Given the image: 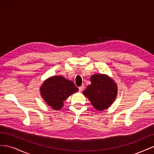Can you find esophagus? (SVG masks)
<instances>
[{
	"instance_id": "1",
	"label": "esophagus",
	"mask_w": 154,
	"mask_h": 154,
	"mask_svg": "<svg viewBox=\"0 0 154 154\" xmlns=\"http://www.w3.org/2000/svg\"><path fill=\"white\" fill-rule=\"evenodd\" d=\"M84 85H82V86H80V87H79V91L80 92H82L83 90V88H84Z\"/></svg>"
}]
</instances>
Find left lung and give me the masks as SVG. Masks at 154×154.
<instances>
[{"instance_id":"obj_1","label":"left lung","mask_w":154,"mask_h":154,"mask_svg":"<svg viewBox=\"0 0 154 154\" xmlns=\"http://www.w3.org/2000/svg\"><path fill=\"white\" fill-rule=\"evenodd\" d=\"M91 84L83 91L94 108L103 110L113 103L117 96V86L114 80L104 74H94L91 77Z\"/></svg>"}]
</instances>
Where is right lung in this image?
Here are the masks:
<instances>
[{
	"mask_svg": "<svg viewBox=\"0 0 154 154\" xmlns=\"http://www.w3.org/2000/svg\"><path fill=\"white\" fill-rule=\"evenodd\" d=\"M78 91L74 83L63 76L51 77L41 86V96L48 105L54 110H60L63 101Z\"/></svg>",
	"mask_w": 154,
	"mask_h": 154,
	"instance_id": "1",
	"label": "right lung"
}]
</instances>
